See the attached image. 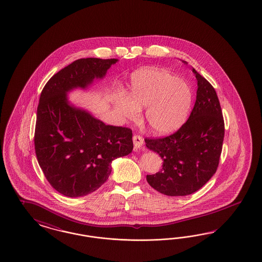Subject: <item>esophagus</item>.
<instances>
[{"instance_id":"esophagus-1","label":"esophagus","mask_w":262,"mask_h":262,"mask_svg":"<svg viewBox=\"0 0 262 262\" xmlns=\"http://www.w3.org/2000/svg\"><path fill=\"white\" fill-rule=\"evenodd\" d=\"M133 141H134V149H135V151L139 150L141 146H142V144H143V138L140 136H137V135L134 136Z\"/></svg>"}]
</instances>
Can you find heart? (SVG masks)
Returning a JSON list of instances; mask_svg holds the SVG:
<instances>
[{
    "label": "heart",
    "mask_w": 262,
    "mask_h": 262,
    "mask_svg": "<svg viewBox=\"0 0 262 262\" xmlns=\"http://www.w3.org/2000/svg\"><path fill=\"white\" fill-rule=\"evenodd\" d=\"M193 98L191 86L177 75L165 69L142 68L130 77L129 98L118 96L115 108L128 120L136 119L139 109L146 108L147 125L154 134L165 136L186 122Z\"/></svg>",
    "instance_id": "heart-1"
}]
</instances>
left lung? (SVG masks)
Listing matches in <instances>:
<instances>
[{"label":"left lung","instance_id":"8db88e82","mask_svg":"<svg viewBox=\"0 0 262 262\" xmlns=\"http://www.w3.org/2000/svg\"><path fill=\"white\" fill-rule=\"evenodd\" d=\"M186 63V61H183ZM198 90L188 120L170 136L145 138L148 149L163 159V168L147 182L168 196H186L215 173L224 138V121L215 90L194 68Z\"/></svg>","mask_w":262,"mask_h":262}]
</instances>
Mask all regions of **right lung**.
<instances>
[{
  "mask_svg": "<svg viewBox=\"0 0 262 262\" xmlns=\"http://www.w3.org/2000/svg\"><path fill=\"white\" fill-rule=\"evenodd\" d=\"M118 59L81 58L54 74L42 89L37 109L35 151L50 184L66 197H82L108 179L117 158L132 153L133 132L105 125L70 104L67 94L103 79Z\"/></svg>",
  "mask_w": 262,
  "mask_h": 262,
  "instance_id": "1",
  "label": "right lung"
}]
</instances>
